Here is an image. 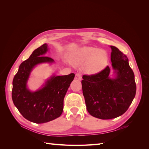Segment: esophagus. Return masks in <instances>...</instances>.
I'll use <instances>...</instances> for the list:
<instances>
[{"label":"esophagus","instance_id":"esophagus-1","mask_svg":"<svg viewBox=\"0 0 149 149\" xmlns=\"http://www.w3.org/2000/svg\"><path fill=\"white\" fill-rule=\"evenodd\" d=\"M82 79V76H81V74L80 73H76V75H75V79L76 80H81Z\"/></svg>","mask_w":149,"mask_h":149}]
</instances>
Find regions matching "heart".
Wrapping results in <instances>:
<instances>
[{"label": "heart", "instance_id": "obj_1", "mask_svg": "<svg viewBox=\"0 0 149 149\" xmlns=\"http://www.w3.org/2000/svg\"><path fill=\"white\" fill-rule=\"evenodd\" d=\"M109 56L106 51L94 47H84L77 49L71 56L74 65L85 64V70L89 74H96L107 66Z\"/></svg>", "mask_w": 149, "mask_h": 149}]
</instances>
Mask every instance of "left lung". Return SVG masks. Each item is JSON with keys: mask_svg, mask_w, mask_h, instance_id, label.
Wrapping results in <instances>:
<instances>
[{"mask_svg": "<svg viewBox=\"0 0 149 149\" xmlns=\"http://www.w3.org/2000/svg\"><path fill=\"white\" fill-rule=\"evenodd\" d=\"M111 60L116 77L109 78L110 68L94 74H84L81 81L86 109L94 118L111 119L123 115L136 96L134 74L127 57L119 49L111 46Z\"/></svg>", "mask_w": 149, "mask_h": 149, "instance_id": "1", "label": "left lung"}]
</instances>
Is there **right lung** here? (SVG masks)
Listing matches in <instances>:
<instances>
[{
  "instance_id": "right-lung-1",
  "label": "right lung",
  "mask_w": 149,
  "mask_h": 149,
  "mask_svg": "<svg viewBox=\"0 0 149 149\" xmlns=\"http://www.w3.org/2000/svg\"><path fill=\"white\" fill-rule=\"evenodd\" d=\"M47 51V43L34 50L29 59L20 64L12 83L13 104L24 118L37 124L47 123L61 115L64 97L75 76L74 73L53 76L42 88L30 91L26 88V82L33 68L42 63L54 61L52 58L44 56Z\"/></svg>"
}]
</instances>
